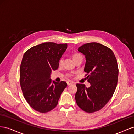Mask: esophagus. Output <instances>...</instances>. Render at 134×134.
Instances as JSON below:
<instances>
[{"label":"esophagus","mask_w":134,"mask_h":134,"mask_svg":"<svg viewBox=\"0 0 134 134\" xmlns=\"http://www.w3.org/2000/svg\"><path fill=\"white\" fill-rule=\"evenodd\" d=\"M72 84H74V83H73V82H67L68 86H70V85Z\"/></svg>","instance_id":"esophagus-1"}]
</instances>
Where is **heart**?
I'll return each mask as SVG.
<instances>
[{
    "instance_id": "1",
    "label": "heart",
    "mask_w": 134,
    "mask_h": 134,
    "mask_svg": "<svg viewBox=\"0 0 134 134\" xmlns=\"http://www.w3.org/2000/svg\"><path fill=\"white\" fill-rule=\"evenodd\" d=\"M72 59H73V60L74 61L75 63L76 62H78V61H79V60H82H82H83L82 56L80 54L77 53V52H75V53H74L72 55ZM63 62V59H61L60 60V62H59L60 65L62 64ZM71 74H68V76H71Z\"/></svg>"
}]
</instances>
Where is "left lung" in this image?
Masks as SVG:
<instances>
[{
    "mask_svg": "<svg viewBox=\"0 0 134 134\" xmlns=\"http://www.w3.org/2000/svg\"><path fill=\"white\" fill-rule=\"evenodd\" d=\"M78 51L86 56L85 76L91 87L76 84L75 100L82 110L93 113L102 109L114 93L118 81V65L112 50L100 43H86Z\"/></svg>",
    "mask_w": 134,
    "mask_h": 134,
    "instance_id": "obj_1",
    "label": "left lung"
}]
</instances>
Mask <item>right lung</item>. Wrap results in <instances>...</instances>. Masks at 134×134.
<instances>
[{"label": "right lung", "mask_w": 134, "mask_h": 134, "mask_svg": "<svg viewBox=\"0 0 134 134\" xmlns=\"http://www.w3.org/2000/svg\"><path fill=\"white\" fill-rule=\"evenodd\" d=\"M67 47V43L44 42L30 48L23 56L20 85L25 99L36 111L46 113L53 109L67 87L65 82H55L50 78Z\"/></svg>", "instance_id": "right-lung-1"}]
</instances>
